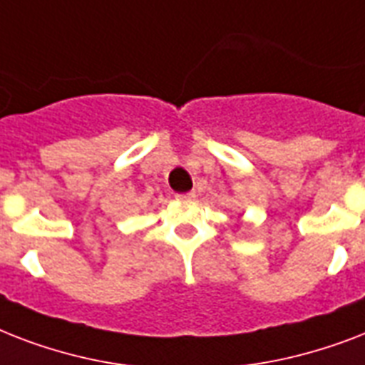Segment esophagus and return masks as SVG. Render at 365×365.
Returning a JSON list of instances; mask_svg holds the SVG:
<instances>
[{
  "label": "esophagus",
  "instance_id": "esophagus-1",
  "mask_svg": "<svg viewBox=\"0 0 365 365\" xmlns=\"http://www.w3.org/2000/svg\"><path fill=\"white\" fill-rule=\"evenodd\" d=\"M195 197V191H189V193H178L176 199L178 200H191Z\"/></svg>",
  "mask_w": 365,
  "mask_h": 365
}]
</instances>
